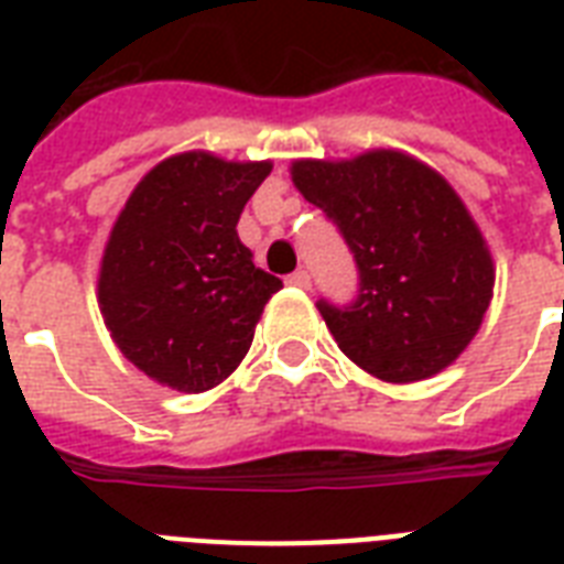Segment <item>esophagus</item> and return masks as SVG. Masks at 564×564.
<instances>
[{
    "mask_svg": "<svg viewBox=\"0 0 564 564\" xmlns=\"http://www.w3.org/2000/svg\"><path fill=\"white\" fill-rule=\"evenodd\" d=\"M286 283H290V286H299V290H310V272L299 269V272H292L290 278H286Z\"/></svg>",
    "mask_w": 564,
    "mask_h": 564,
    "instance_id": "obj_1",
    "label": "esophagus"
}]
</instances>
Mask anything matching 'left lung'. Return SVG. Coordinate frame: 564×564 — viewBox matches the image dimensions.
<instances>
[{"instance_id":"8db88e82","label":"left lung","mask_w":564,"mask_h":564,"mask_svg":"<svg viewBox=\"0 0 564 564\" xmlns=\"http://www.w3.org/2000/svg\"><path fill=\"white\" fill-rule=\"evenodd\" d=\"M292 184L339 228L360 272L351 304L318 301L345 357L386 383L447 369L480 330L495 286L486 239L454 187L392 149L295 161Z\"/></svg>"}]
</instances>
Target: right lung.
Segmentation results:
<instances>
[{
    "instance_id": "obj_1",
    "label": "right lung",
    "mask_w": 564,
    "mask_h": 564,
    "mask_svg": "<svg viewBox=\"0 0 564 564\" xmlns=\"http://www.w3.org/2000/svg\"><path fill=\"white\" fill-rule=\"evenodd\" d=\"M272 163L184 152L128 195L99 272V307L126 360L178 392H207L251 348L281 278L257 269L239 213Z\"/></svg>"
}]
</instances>
